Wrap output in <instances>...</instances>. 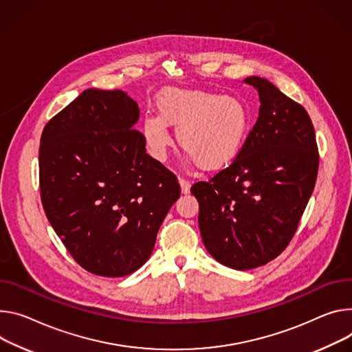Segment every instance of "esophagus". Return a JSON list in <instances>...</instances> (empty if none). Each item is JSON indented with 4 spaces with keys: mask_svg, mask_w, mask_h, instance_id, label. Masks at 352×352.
Segmentation results:
<instances>
[{
    "mask_svg": "<svg viewBox=\"0 0 352 352\" xmlns=\"http://www.w3.org/2000/svg\"><path fill=\"white\" fill-rule=\"evenodd\" d=\"M179 185H181V192H182V194H189L190 181H188V179H185V178H179Z\"/></svg>",
    "mask_w": 352,
    "mask_h": 352,
    "instance_id": "34e87169",
    "label": "esophagus"
}]
</instances>
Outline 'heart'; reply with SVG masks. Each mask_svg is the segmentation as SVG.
Instances as JSON below:
<instances>
[{"instance_id": "b5f03b06", "label": "heart", "mask_w": 352, "mask_h": 352, "mask_svg": "<svg viewBox=\"0 0 352 352\" xmlns=\"http://www.w3.org/2000/svg\"><path fill=\"white\" fill-rule=\"evenodd\" d=\"M155 108L158 116L147 115L142 123L144 144L155 160H164L171 146L167 126L175 127L177 143L202 170L229 164L247 138V108L229 95L168 88Z\"/></svg>"}]
</instances>
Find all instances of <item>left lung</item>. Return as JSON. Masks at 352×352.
<instances>
[{
    "label": "left lung",
    "instance_id": "1",
    "mask_svg": "<svg viewBox=\"0 0 352 352\" xmlns=\"http://www.w3.org/2000/svg\"><path fill=\"white\" fill-rule=\"evenodd\" d=\"M260 115L233 162L192 185L209 254L233 270L261 267L287 247L314 189L318 150L306 109L272 82L247 77Z\"/></svg>",
    "mask_w": 352,
    "mask_h": 352
}]
</instances>
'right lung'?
Listing matches in <instances>:
<instances>
[{"label":"right lung","mask_w":352,"mask_h":352,"mask_svg":"<svg viewBox=\"0 0 352 352\" xmlns=\"http://www.w3.org/2000/svg\"><path fill=\"white\" fill-rule=\"evenodd\" d=\"M138 104L120 89H85L45 126L41 199L74 261L124 276L150 257L179 198L177 177L146 153Z\"/></svg>","instance_id":"obj_1"}]
</instances>
